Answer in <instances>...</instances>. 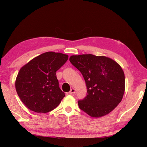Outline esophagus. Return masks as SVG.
<instances>
[{
	"mask_svg": "<svg viewBox=\"0 0 147 147\" xmlns=\"http://www.w3.org/2000/svg\"><path fill=\"white\" fill-rule=\"evenodd\" d=\"M75 92H76V91H75V89H74V88H71V90L69 91V93L70 94H74V93H75Z\"/></svg>",
	"mask_w": 147,
	"mask_h": 147,
	"instance_id": "34e87169",
	"label": "esophagus"
}]
</instances>
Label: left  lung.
<instances>
[{"instance_id":"left-lung-1","label":"left lung","mask_w":147,"mask_h":147,"mask_svg":"<svg viewBox=\"0 0 147 147\" xmlns=\"http://www.w3.org/2000/svg\"><path fill=\"white\" fill-rule=\"evenodd\" d=\"M69 61L85 79L87 95L78 105L93 117L110 113L119 104L125 90L123 70L116 62L105 56L72 55Z\"/></svg>"}]
</instances>
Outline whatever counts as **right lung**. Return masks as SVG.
I'll use <instances>...</instances> for the list:
<instances>
[{"label":"right lung","mask_w":147,"mask_h":147,"mask_svg":"<svg viewBox=\"0 0 147 147\" xmlns=\"http://www.w3.org/2000/svg\"><path fill=\"white\" fill-rule=\"evenodd\" d=\"M68 55L47 52L21 68L15 86L19 97L30 110L47 113L54 110L65 96L59 88L56 71L67 61Z\"/></svg>","instance_id":"1"}]
</instances>
